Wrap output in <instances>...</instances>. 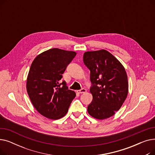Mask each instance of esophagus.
Here are the masks:
<instances>
[{
  "instance_id": "34e87169",
  "label": "esophagus",
  "mask_w": 155,
  "mask_h": 155,
  "mask_svg": "<svg viewBox=\"0 0 155 155\" xmlns=\"http://www.w3.org/2000/svg\"><path fill=\"white\" fill-rule=\"evenodd\" d=\"M87 92V90L85 88H82L81 90H79V91H77V92L78 94H84V93H85Z\"/></svg>"
}]
</instances>
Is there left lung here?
<instances>
[{
    "label": "left lung",
    "instance_id": "8db88e82",
    "mask_svg": "<svg viewBox=\"0 0 155 155\" xmlns=\"http://www.w3.org/2000/svg\"><path fill=\"white\" fill-rule=\"evenodd\" d=\"M84 63L90 70L93 96L87 110L97 119L109 118L123 104L128 94L127 73L123 65L109 51H87Z\"/></svg>",
    "mask_w": 155,
    "mask_h": 155
}]
</instances>
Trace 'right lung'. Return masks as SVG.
Instances as JSON below:
<instances>
[{"label": "right lung", "instance_id": "add662e5", "mask_svg": "<svg viewBox=\"0 0 155 155\" xmlns=\"http://www.w3.org/2000/svg\"><path fill=\"white\" fill-rule=\"evenodd\" d=\"M75 51L52 48L38 55L32 61L27 78L26 89L37 111L50 119L66 115L76 96L69 90L62 74L74 58Z\"/></svg>", "mask_w": 155, "mask_h": 155}]
</instances>
